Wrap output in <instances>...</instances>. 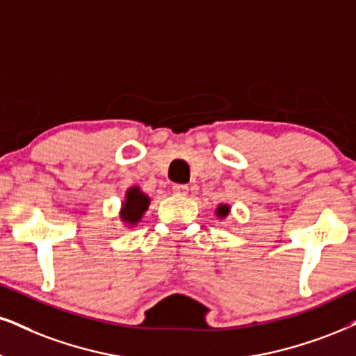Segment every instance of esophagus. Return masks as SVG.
<instances>
[{
  "label": "esophagus",
  "mask_w": 356,
  "mask_h": 356,
  "mask_svg": "<svg viewBox=\"0 0 356 356\" xmlns=\"http://www.w3.org/2000/svg\"><path fill=\"white\" fill-rule=\"evenodd\" d=\"M171 190H173V193H177V195H186L190 188H188V185H178L177 183V185H173Z\"/></svg>",
  "instance_id": "esophagus-1"
}]
</instances>
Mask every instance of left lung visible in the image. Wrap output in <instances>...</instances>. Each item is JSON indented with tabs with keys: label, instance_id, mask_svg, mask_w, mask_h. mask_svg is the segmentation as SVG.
Returning <instances> with one entry per match:
<instances>
[{
	"label": "left lung",
	"instance_id": "8db88e82",
	"mask_svg": "<svg viewBox=\"0 0 356 356\" xmlns=\"http://www.w3.org/2000/svg\"><path fill=\"white\" fill-rule=\"evenodd\" d=\"M227 213H229V206H227V204H221V206H219V208H218V214H219V216H221V218L227 216Z\"/></svg>",
	"mask_w": 356,
	"mask_h": 356
}]
</instances>
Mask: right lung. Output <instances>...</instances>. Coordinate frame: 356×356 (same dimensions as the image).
Listing matches in <instances>:
<instances>
[{
	"label": "right lung",
	"instance_id": "right-lung-1",
	"mask_svg": "<svg viewBox=\"0 0 356 356\" xmlns=\"http://www.w3.org/2000/svg\"><path fill=\"white\" fill-rule=\"evenodd\" d=\"M148 203H150L148 196H145L138 188H131V190L127 193L124 209H122V218H124V221L130 222V225H135V222L140 221L142 214L147 211Z\"/></svg>",
	"mask_w": 356,
	"mask_h": 356
}]
</instances>
